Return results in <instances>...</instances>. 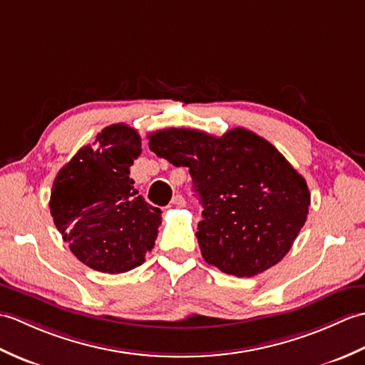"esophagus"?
I'll use <instances>...</instances> for the list:
<instances>
[{
	"mask_svg": "<svg viewBox=\"0 0 365 365\" xmlns=\"http://www.w3.org/2000/svg\"><path fill=\"white\" fill-rule=\"evenodd\" d=\"M172 205L173 206H178V207H184L185 206V200L182 195H175L172 198Z\"/></svg>",
	"mask_w": 365,
	"mask_h": 365,
	"instance_id": "1",
	"label": "esophagus"
}]
</instances>
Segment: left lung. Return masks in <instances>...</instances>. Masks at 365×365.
<instances>
[{"instance_id": "left-lung-1", "label": "left lung", "mask_w": 365, "mask_h": 365, "mask_svg": "<svg viewBox=\"0 0 365 365\" xmlns=\"http://www.w3.org/2000/svg\"><path fill=\"white\" fill-rule=\"evenodd\" d=\"M148 139L156 156L189 167L205 209L197 239L207 264L250 278L287 255L306 222L311 193L270 142L245 128L222 137L168 128Z\"/></svg>"}]
</instances>
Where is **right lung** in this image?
I'll return each instance as SVG.
<instances>
[{
	"mask_svg": "<svg viewBox=\"0 0 365 365\" xmlns=\"http://www.w3.org/2000/svg\"><path fill=\"white\" fill-rule=\"evenodd\" d=\"M140 135L117 123L81 148L53 182L50 210L71 253L91 269L125 273L155 247L160 209L148 205L129 167L140 156Z\"/></svg>",
	"mask_w": 365,
	"mask_h": 365,
	"instance_id": "right-lung-1",
	"label": "right lung"
}]
</instances>
